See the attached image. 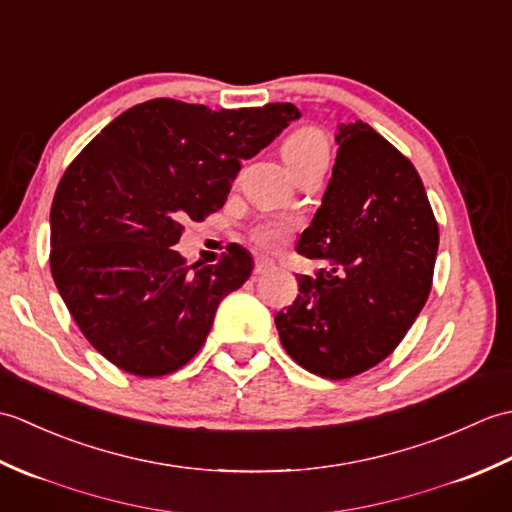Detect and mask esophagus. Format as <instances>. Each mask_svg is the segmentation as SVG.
I'll use <instances>...</instances> for the list:
<instances>
[{"label": "esophagus", "instance_id": "1", "mask_svg": "<svg viewBox=\"0 0 512 512\" xmlns=\"http://www.w3.org/2000/svg\"><path fill=\"white\" fill-rule=\"evenodd\" d=\"M275 268V262L270 257H257L255 259V277H259V275H264V273H268V270H273Z\"/></svg>", "mask_w": 512, "mask_h": 512}]
</instances>
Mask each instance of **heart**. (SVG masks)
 <instances>
[{
    "instance_id": "obj_1",
    "label": "heart",
    "mask_w": 512,
    "mask_h": 512,
    "mask_svg": "<svg viewBox=\"0 0 512 512\" xmlns=\"http://www.w3.org/2000/svg\"><path fill=\"white\" fill-rule=\"evenodd\" d=\"M281 154H284L288 167L295 169L301 162H306L314 156H328V140H325V136L317 127H299L284 140ZM288 228V222L268 220L257 224L253 231H250V239L262 248H279L286 242Z\"/></svg>"
}]
</instances>
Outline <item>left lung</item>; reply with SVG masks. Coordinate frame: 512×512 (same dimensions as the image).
I'll return each mask as SVG.
<instances>
[{
	"mask_svg": "<svg viewBox=\"0 0 512 512\" xmlns=\"http://www.w3.org/2000/svg\"><path fill=\"white\" fill-rule=\"evenodd\" d=\"M321 209L297 250L325 259L299 275L295 303L275 317L281 345L308 372L343 380L396 350L429 299L438 222L407 156L363 121L341 123Z\"/></svg>",
	"mask_w": 512,
	"mask_h": 512,
	"instance_id": "1",
	"label": "left lung"
}]
</instances>
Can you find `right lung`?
Masks as SVG:
<instances>
[{
  "label": "right lung",
  "instance_id": "right-lung-1",
  "mask_svg": "<svg viewBox=\"0 0 512 512\" xmlns=\"http://www.w3.org/2000/svg\"><path fill=\"white\" fill-rule=\"evenodd\" d=\"M299 116L292 103L215 112L154 99L116 116L72 160L52 200L50 270L96 352L143 378L200 352L253 259L233 244L213 266H187L171 246L184 224L222 209L242 162Z\"/></svg>",
  "mask_w": 512,
  "mask_h": 512
}]
</instances>
